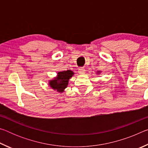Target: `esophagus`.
I'll return each instance as SVG.
<instances>
[{
	"instance_id": "esophagus-1",
	"label": "esophagus",
	"mask_w": 148,
	"mask_h": 148,
	"mask_svg": "<svg viewBox=\"0 0 148 148\" xmlns=\"http://www.w3.org/2000/svg\"><path fill=\"white\" fill-rule=\"evenodd\" d=\"M78 70H79L78 72H79V74H84L85 71H86V70H85L84 68H79Z\"/></svg>"
}]
</instances>
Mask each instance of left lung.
<instances>
[{
    "label": "left lung",
    "mask_w": 148,
    "mask_h": 148,
    "mask_svg": "<svg viewBox=\"0 0 148 148\" xmlns=\"http://www.w3.org/2000/svg\"><path fill=\"white\" fill-rule=\"evenodd\" d=\"M101 71H97L96 73H97V74H100V73H101Z\"/></svg>",
    "instance_id": "8db88e82"
}]
</instances>
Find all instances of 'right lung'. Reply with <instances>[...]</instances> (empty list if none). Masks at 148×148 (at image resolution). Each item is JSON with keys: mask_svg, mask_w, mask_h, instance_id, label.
Masks as SVG:
<instances>
[{"mask_svg": "<svg viewBox=\"0 0 148 148\" xmlns=\"http://www.w3.org/2000/svg\"><path fill=\"white\" fill-rule=\"evenodd\" d=\"M74 72L71 70L58 72L57 76L48 82L49 86L57 92H63L69 85V79L74 76Z\"/></svg>", "mask_w": 148, "mask_h": 148, "instance_id": "obj_1", "label": "right lung"}]
</instances>
